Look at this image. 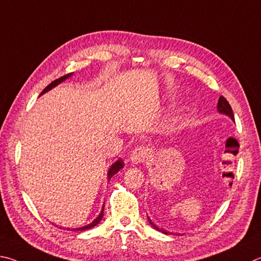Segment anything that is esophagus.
<instances>
[{"label": "esophagus", "mask_w": 261, "mask_h": 261, "mask_svg": "<svg viewBox=\"0 0 261 261\" xmlns=\"http://www.w3.org/2000/svg\"><path fill=\"white\" fill-rule=\"evenodd\" d=\"M149 152L148 149L144 147H136L130 153V162L134 165H139L141 163H144L148 159Z\"/></svg>", "instance_id": "1"}]
</instances>
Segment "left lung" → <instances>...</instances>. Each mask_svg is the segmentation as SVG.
<instances>
[{"label": "left lung", "mask_w": 261, "mask_h": 261, "mask_svg": "<svg viewBox=\"0 0 261 261\" xmlns=\"http://www.w3.org/2000/svg\"><path fill=\"white\" fill-rule=\"evenodd\" d=\"M217 109H218V112H219V113L226 114V116L229 117V118L231 119V120H234V113H232L231 107L229 105V103L227 102V99H226L225 97H222V96H220V97H219ZM148 219H149V218H148ZM149 222H150V225H151V226L154 228V229H157L158 231L163 232V234H167L166 230H164L163 228H158L151 220H150V219H149Z\"/></svg>", "instance_id": "8db88e82"}]
</instances>
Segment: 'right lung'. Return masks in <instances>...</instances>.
Returning <instances> with one entry per match:
<instances>
[{"label":"right lung","instance_id":"right-lung-1","mask_svg":"<svg viewBox=\"0 0 261 261\" xmlns=\"http://www.w3.org/2000/svg\"><path fill=\"white\" fill-rule=\"evenodd\" d=\"M72 74H73V73H70V74H66V75H64V76H62V77H59V79H57V80L53 81L51 84H50V85H48L47 87H45V88L42 90V93L40 94V96H41V95H43L44 93H47V91H49V90H51L53 88H55V87L58 86L59 84H62L63 81H65L66 79H68V77H70ZM122 167H123V162H122V159H121V158H120V159H118V161H117L116 163H113L112 165H111V167H110V168H109V171H108V180L111 179V177H112L114 174H116V173H118L119 171H120ZM103 211H104V204H103L102 211H100V213L98 214V217L96 218L94 221H91V222L89 223V225L84 226V227L75 228V229H73V230H76V231H84V230H87V229H90V228H93V227H95V226H97L98 223L100 222V220H102V218H103Z\"/></svg>","mask_w":261,"mask_h":261}]
</instances>
